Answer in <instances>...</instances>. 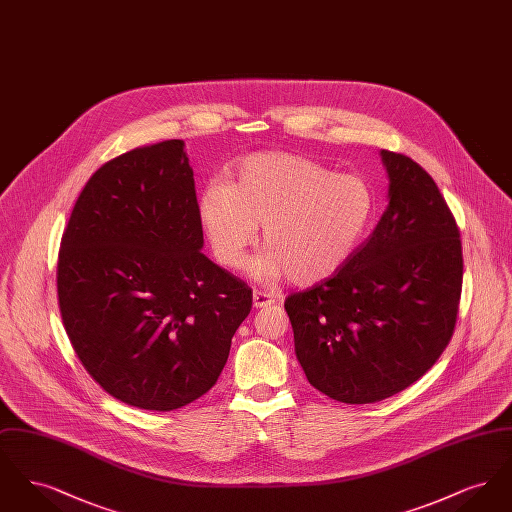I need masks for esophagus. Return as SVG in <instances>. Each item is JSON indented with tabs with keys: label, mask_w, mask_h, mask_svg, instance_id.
I'll return each instance as SVG.
<instances>
[{
	"label": "esophagus",
	"mask_w": 512,
	"mask_h": 512,
	"mask_svg": "<svg viewBox=\"0 0 512 512\" xmlns=\"http://www.w3.org/2000/svg\"><path fill=\"white\" fill-rule=\"evenodd\" d=\"M274 301H276V297H274L272 293L261 292V290H255V292H253V307H255V309L270 307Z\"/></svg>",
	"instance_id": "esophagus-1"
}]
</instances>
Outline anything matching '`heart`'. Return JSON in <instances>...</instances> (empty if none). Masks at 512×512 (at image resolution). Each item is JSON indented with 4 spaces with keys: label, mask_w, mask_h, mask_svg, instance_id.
I'll return each instance as SVG.
<instances>
[{
    "label": "heart",
    "mask_w": 512,
    "mask_h": 512,
    "mask_svg": "<svg viewBox=\"0 0 512 512\" xmlns=\"http://www.w3.org/2000/svg\"><path fill=\"white\" fill-rule=\"evenodd\" d=\"M376 197L363 176L313 159L265 151L236 165L234 186L209 182L197 211L222 267L238 268L263 226L267 249L247 263L257 282L290 276L313 286L338 272L365 238Z\"/></svg>",
    "instance_id": "b5f03b06"
}]
</instances>
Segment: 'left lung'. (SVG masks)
Instances as JSON below:
<instances>
[{
    "label": "left lung",
    "mask_w": 512,
    "mask_h": 512,
    "mask_svg": "<svg viewBox=\"0 0 512 512\" xmlns=\"http://www.w3.org/2000/svg\"><path fill=\"white\" fill-rule=\"evenodd\" d=\"M388 207L343 267L284 307L295 357L324 395L365 405L422 378L453 336L463 249L436 182L411 157L380 151Z\"/></svg>",
    "instance_id": "left-lung-1"
}]
</instances>
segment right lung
<instances>
[{
	"label": "right lung",
	"instance_id": "obj_1",
	"mask_svg": "<svg viewBox=\"0 0 512 512\" xmlns=\"http://www.w3.org/2000/svg\"><path fill=\"white\" fill-rule=\"evenodd\" d=\"M201 249L182 140L115 157L74 203L57 263L61 317L88 374L126 405L180 409L226 365L251 290Z\"/></svg>",
	"mask_w": 512,
	"mask_h": 512
}]
</instances>
